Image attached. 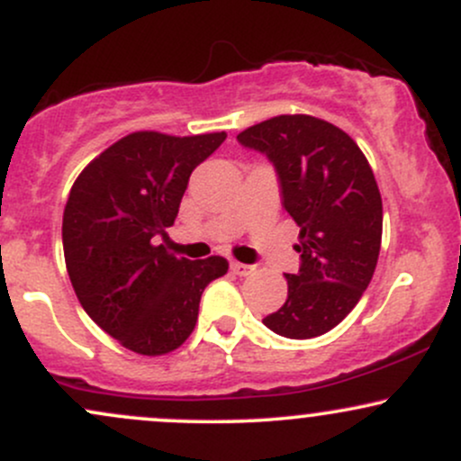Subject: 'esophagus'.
<instances>
[{"label": "esophagus", "instance_id": "1", "mask_svg": "<svg viewBox=\"0 0 461 461\" xmlns=\"http://www.w3.org/2000/svg\"><path fill=\"white\" fill-rule=\"evenodd\" d=\"M231 271H234L238 277H247V275L256 271V267H251V264H242V262H231Z\"/></svg>", "mask_w": 461, "mask_h": 461}]
</instances>
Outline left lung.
<instances>
[{
    "mask_svg": "<svg viewBox=\"0 0 461 461\" xmlns=\"http://www.w3.org/2000/svg\"><path fill=\"white\" fill-rule=\"evenodd\" d=\"M238 142L273 162L299 225V273H285L288 299L262 322L294 340L322 336L356 308L377 267L384 210L373 168L347 131L310 114L273 116Z\"/></svg>",
    "mask_w": 461,
    "mask_h": 461,
    "instance_id": "8db88e82",
    "label": "left lung"
}]
</instances>
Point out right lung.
<instances>
[{"mask_svg":"<svg viewBox=\"0 0 461 461\" xmlns=\"http://www.w3.org/2000/svg\"><path fill=\"white\" fill-rule=\"evenodd\" d=\"M225 139L134 131L99 153L68 193V279L86 314L130 351L164 356L182 347L201 293L230 268L221 256L190 262L153 245L176 223L190 173Z\"/></svg>","mask_w":461,"mask_h":461,"instance_id":"obj_1","label":"right lung"}]
</instances>
